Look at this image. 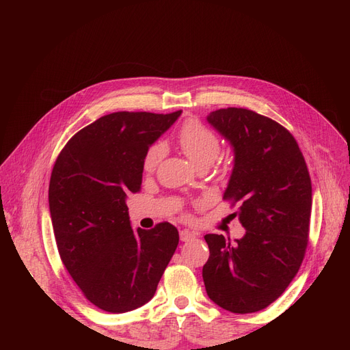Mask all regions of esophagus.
Returning a JSON list of instances; mask_svg holds the SVG:
<instances>
[{
	"label": "esophagus",
	"mask_w": 350,
	"mask_h": 350,
	"mask_svg": "<svg viewBox=\"0 0 350 350\" xmlns=\"http://www.w3.org/2000/svg\"><path fill=\"white\" fill-rule=\"evenodd\" d=\"M179 238H181L183 242H188V241H193L196 238V234H194V232H189V230L184 229V230L179 232Z\"/></svg>",
	"instance_id": "esophagus-1"
}]
</instances>
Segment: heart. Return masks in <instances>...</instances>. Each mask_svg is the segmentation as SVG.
I'll return each mask as SVG.
<instances>
[{"instance_id": "1", "label": "heart", "mask_w": 350, "mask_h": 350, "mask_svg": "<svg viewBox=\"0 0 350 350\" xmlns=\"http://www.w3.org/2000/svg\"><path fill=\"white\" fill-rule=\"evenodd\" d=\"M178 143L183 152L197 167L210 166L220 152L219 137L197 120H188L178 133ZM165 154V146L154 143L149 147L143 159V169L153 172Z\"/></svg>"}]
</instances>
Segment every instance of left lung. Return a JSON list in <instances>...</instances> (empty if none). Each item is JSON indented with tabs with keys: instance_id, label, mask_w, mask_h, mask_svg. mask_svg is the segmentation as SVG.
Returning a JSON list of instances; mask_svg holds the SVG:
<instances>
[{
	"instance_id": "obj_1",
	"label": "left lung",
	"mask_w": 350,
	"mask_h": 350,
	"mask_svg": "<svg viewBox=\"0 0 350 350\" xmlns=\"http://www.w3.org/2000/svg\"><path fill=\"white\" fill-rule=\"evenodd\" d=\"M207 122L229 142L234 167L224 200L238 204L242 238L204 237L208 298L235 314L257 312L288 288L308 245L311 178L293 135L267 116L243 108L217 109Z\"/></svg>"
}]
</instances>
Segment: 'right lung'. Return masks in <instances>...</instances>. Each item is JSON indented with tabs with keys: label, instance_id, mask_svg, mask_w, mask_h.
Masks as SVG:
<instances>
[{
	"label": "right lung",
	"instance_id": "1",
	"mask_svg": "<svg viewBox=\"0 0 350 350\" xmlns=\"http://www.w3.org/2000/svg\"><path fill=\"white\" fill-rule=\"evenodd\" d=\"M183 111L113 112L84 126L52 169L49 211L59 256L84 296L120 314L149 302L178 247L174 225L131 228L143 159Z\"/></svg>",
	"mask_w": 350,
	"mask_h": 350
}]
</instances>
